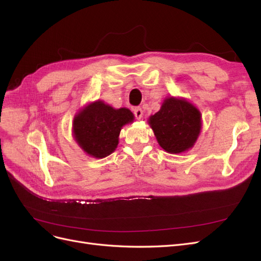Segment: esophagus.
Here are the masks:
<instances>
[{
    "label": "esophagus",
    "mask_w": 261,
    "mask_h": 261,
    "mask_svg": "<svg viewBox=\"0 0 261 261\" xmlns=\"http://www.w3.org/2000/svg\"><path fill=\"white\" fill-rule=\"evenodd\" d=\"M134 114H135V117L137 118V120H140V118L143 117L144 111L141 110V108H136L135 110H134Z\"/></svg>",
    "instance_id": "obj_1"
}]
</instances>
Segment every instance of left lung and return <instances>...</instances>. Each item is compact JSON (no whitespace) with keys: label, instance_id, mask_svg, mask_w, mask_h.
I'll return each instance as SVG.
<instances>
[{"label":"left lung","instance_id":"8db88e82","mask_svg":"<svg viewBox=\"0 0 261 261\" xmlns=\"http://www.w3.org/2000/svg\"><path fill=\"white\" fill-rule=\"evenodd\" d=\"M158 144L169 153L192 149L201 132V113L185 98L168 97L159 111L148 118Z\"/></svg>","mask_w":261,"mask_h":261}]
</instances>
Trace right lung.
<instances>
[{
  "mask_svg": "<svg viewBox=\"0 0 261 261\" xmlns=\"http://www.w3.org/2000/svg\"><path fill=\"white\" fill-rule=\"evenodd\" d=\"M134 122V114L126 108L114 109L97 100L80 110L73 120L72 133L76 143L88 155L102 159L118 145L123 126Z\"/></svg>",
  "mask_w": 261,
  "mask_h": 261,
  "instance_id": "obj_1",
  "label": "right lung"
}]
</instances>
